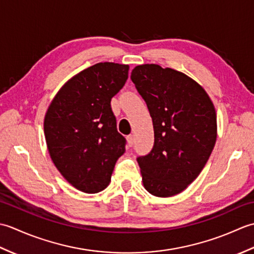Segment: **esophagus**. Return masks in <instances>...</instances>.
<instances>
[{"label":"esophagus","mask_w":254,"mask_h":254,"mask_svg":"<svg viewBox=\"0 0 254 254\" xmlns=\"http://www.w3.org/2000/svg\"><path fill=\"white\" fill-rule=\"evenodd\" d=\"M127 145H128V146L132 147L133 144H134V136H133V135L127 136Z\"/></svg>","instance_id":"1"}]
</instances>
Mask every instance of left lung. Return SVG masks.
Listing matches in <instances>:
<instances>
[{
    "label": "left lung",
    "instance_id": "8db88e82",
    "mask_svg": "<svg viewBox=\"0 0 254 254\" xmlns=\"http://www.w3.org/2000/svg\"><path fill=\"white\" fill-rule=\"evenodd\" d=\"M131 79L148 108L154 146L136 158L144 188L155 196L176 195L196 179L217 137L216 111L195 80L158 64L133 68Z\"/></svg>",
    "mask_w": 254,
    "mask_h": 254
}]
</instances>
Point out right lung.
<instances>
[{
	"mask_svg": "<svg viewBox=\"0 0 254 254\" xmlns=\"http://www.w3.org/2000/svg\"><path fill=\"white\" fill-rule=\"evenodd\" d=\"M127 74L126 64L97 63L64 84L48 108L44 128L50 157L82 192L106 189L126 152L127 139L117 130L110 102Z\"/></svg>",
	"mask_w": 254,
	"mask_h": 254,
	"instance_id": "1",
	"label": "right lung"
}]
</instances>
